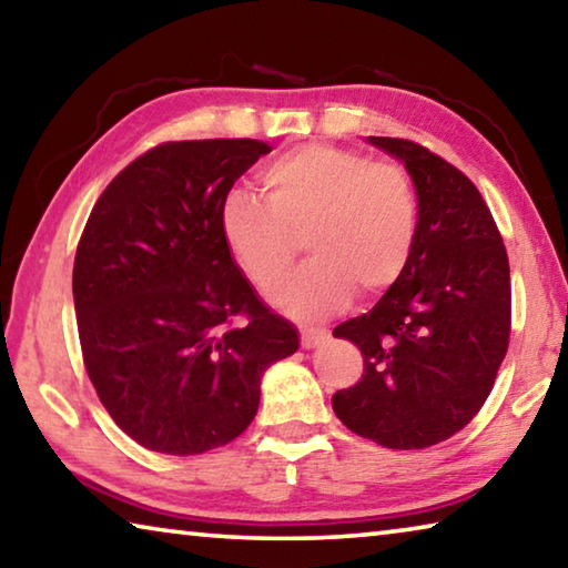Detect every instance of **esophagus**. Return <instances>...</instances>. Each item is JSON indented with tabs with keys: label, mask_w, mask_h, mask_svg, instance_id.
I'll use <instances>...</instances> for the list:
<instances>
[{
	"label": "esophagus",
	"mask_w": 568,
	"mask_h": 568,
	"mask_svg": "<svg viewBox=\"0 0 568 568\" xmlns=\"http://www.w3.org/2000/svg\"><path fill=\"white\" fill-rule=\"evenodd\" d=\"M328 335L331 333L325 328H303L301 331V343H303L305 351H313V348H318V345L328 341Z\"/></svg>",
	"instance_id": "obj_1"
}]
</instances>
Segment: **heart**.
<instances>
[{
    "label": "heart",
    "mask_w": 568,
    "mask_h": 568,
    "mask_svg": "<svg viewBox=\"0 0 568 568\" xmlns=\"http://www.w3.org/2000/svg\"><path fill=\"white\" fill-rule=\"evenodd\" d=\"M261 200L233 192L220 227L230 253L266 287L294 256L306 230L312 261L267 288V301L301 321L343 311L355 291L378 295L398 281L418 233V200L406 170L323 142L295 148L261 172Z\"/></svg>",
    "instance_id": "1"
}]
</instances>
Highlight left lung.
Returning <instances> with one entry per match:
<instances>
[{
    "label": "left lung",
    "instance_id": "obj_1",
    "mask_svg": "<svg viewBox=\"0 0 568 568\" xmlns=\"http://www.w3.org/2000/svg\"><path fill=\"white\" fill-rule=\"evenodd\" d=\"M403 162L418 200L406 271L335 338L363 353V378L333 396L345 428L410 450L446 440L484 406L511 333V273L491 213L464 172L408 140L368 138Z\"/></svg>",
    "mask_w": 568,
    "mask_h": 568
}]
</instances>
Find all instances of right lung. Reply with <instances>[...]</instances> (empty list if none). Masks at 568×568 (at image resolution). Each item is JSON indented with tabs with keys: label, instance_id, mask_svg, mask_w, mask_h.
<instances>
[{
	"label": "right lung",
	"instance_id": "1",
	"mask_svg": "<svg viewBox=\"0 0 568 568\" xmlns=\"http://www.w3.org/2000/svg\"><path fill=\"white\" fill-rule=\"evenodd\" d=\"M261 140L168 142L102 192L74 255L84 368L112 420L140 446L195 456L255 418L267 365L297 328L267 311L220 227Z\"/></svg>",
	"mask_w": 568,
	"mask_h": 568
}]
</instances>
